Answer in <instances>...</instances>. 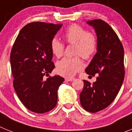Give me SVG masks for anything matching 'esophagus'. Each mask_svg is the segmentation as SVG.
Wrapping results in <instances>:
<instances>
[{"label":"esophagus","mask_w":132,"mask_h":132,"mask_svg":"<svg viewBox=\"0 0 132 132\" xmlns=\"http://www.w3.org/2000/svg\"><path fill=\"white\" fill-rule=\"evenodd\" d=\"M73 79H74V78H66V79H65V81H73Z\"/></svg>","instance_id":"1"}]
</instances>
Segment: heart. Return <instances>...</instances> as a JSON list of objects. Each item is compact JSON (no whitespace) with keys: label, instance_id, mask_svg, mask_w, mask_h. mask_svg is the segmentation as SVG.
I'll return each instance as SVG.
<instances>
[{"label":"heart","instance_id":"1","mask_svg":"<svg viewBox=\"0 0 132 132\" xmlns=\"http://www.w3.org/2000/svg\"><path fill=\"white\" fill-rule=\"evenodd\" d=\"M65 41L75 45L74 52L85 59H90L97 51V39L92 33L87 32L84 28L78 24H72L65 31ZM52 53L56 57H60L64 53V46L56 39L51 43ZM84 64L78 56L64 58L56 63V72L62 76L70 78L82 68Z\"/></svg>","mask_w":132,"mask_h":132}]
</instances>
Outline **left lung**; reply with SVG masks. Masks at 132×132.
Masks as SVG:
<instances>
[{
    "label": "left lung",
    "instance_id": "8db88e82",
    "mask_svg": "<svg viewBox=\"0 0 132 132\" xmlns=\"http://www.w3.org/2000/svg\"><path fill=\"white\" fill-rule=\"evenodd\" d=\"M96 32L97 53L85 69L87 74L97 77L92 84L84 80L79 95L81 105L85 110L97 112L112 103L124 79V48L112 28L101 20L87 21Z\"/></svg>",
    "mask_w": 132,
    "mask_h": 132
}]
</instances>
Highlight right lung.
<instances>
[{"mask_svg": "<svg viewBox=\"0 0 132 132\" xmlns=\"http://www.w3.org/2000/svg\"><path fill=\"white\" fill-rule=\"evenodd\" d=\"M62 24L32 22L19 33L10 53L14 88L25 106L43 114L57 103V92L64 81L60 76L48 77L54 68L51 43Z\"/></svg>", "mask_w": 132, "mask_h": 132, "instance_id": "1", "label": "right lung"}]
</instances>
